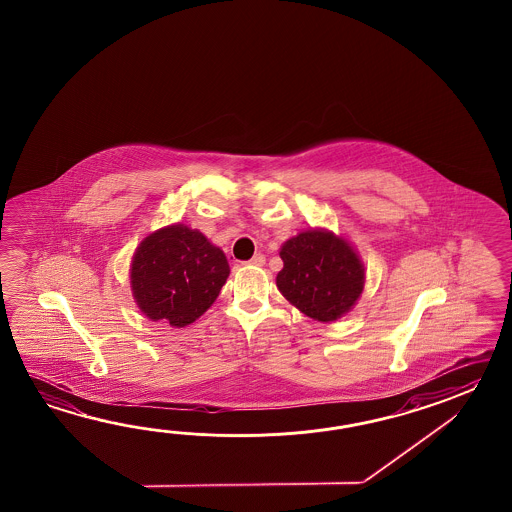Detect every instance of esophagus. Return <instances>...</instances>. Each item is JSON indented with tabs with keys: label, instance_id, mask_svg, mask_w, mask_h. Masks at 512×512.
Returning <instances> with one entry per match:
<instances>
[{
	"label": "esophagus",
	"instance_id": "1",
	"mask_svg": "<svg viewBox=\"0 0 512 512\" xmlns=\"http://www.w3.org/2000/svg\"><path fill=\"white\" fill-rule=\"evenodd\" d=\"M249 265H256V267H261L263 263H265V256L263 254H254L252 256V260L247 261Z\"/></svg>",
	"mask_w": 512,
	"mask_h": 512
}]
</instances>
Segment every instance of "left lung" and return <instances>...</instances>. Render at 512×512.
Instances as JSON below:
<instances>
[{"label": "left lung", "mask_w": 512, "mask_h": 512, "mask_svg": "<svg viewBox=\"0 0 512 512\" xmlns=\"http://www.w3.org/2000/svg\"><path fill=\"white\" fill-rule=\"evenodd\" d=\"M280 258L276 287L305 316L335 322L359 302L366 272L346 238L326 229L302 230L283 243Z\"/></svg>", "instance_id": "obj_1"}]
</instances>
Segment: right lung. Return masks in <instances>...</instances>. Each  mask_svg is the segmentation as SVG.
<instances>
[{
	"mask_svg": "<svg viewBox=\"0 0 512 512\" xmlns=\"http://www.w3.org/2000/svg\"><path fill=\"white\" fill-rule=\"evenodd\" d=\"M229 274L225 252L201 230L174 223L148 234L133 252L131 294L153 322L185 327L216 302Z\"/></svg>",
	"mask_w": 512,
	"mask_h": 512,
	"instance_id": "obj_1",
	"label": "right lung"
}]
</instances>
